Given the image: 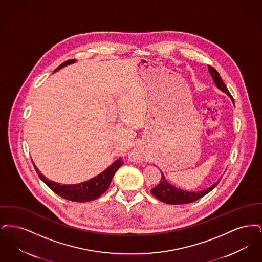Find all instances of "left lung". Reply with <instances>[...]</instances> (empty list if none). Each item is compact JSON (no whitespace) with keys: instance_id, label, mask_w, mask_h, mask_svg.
Returning <instances> with one entry per match:
<instances>
[{"instance_id":"8db88e82","label":"left lung","mask_w":262,"mask_h":262,"mask_svg":"<svg viewBox=\"0 0 262 262\" xmlns=\"http://www.w3.org/2000/svg\"><path fill=\"white\" fill-rule=\"evenodd\" d=\"M208 71L211 75L216 86L219 88L220 90H222L225 93H227L228 96L234 102V99H233L231 93L229 92L227 86L225 85L224 81L222 80L219 73L211 66H208ZM219 182H220V180H218V182L216 184H214L212 187L206 188L205 190L198 191V192H189V191H186V190L177 188L176 187H173L172 185H170L166 181L164 174H162L159 184L156 187L151 188V193L157 200H161L163 202L168 203V204H173V205L187 204V203H190V202H193L195 200H200L202 196H204L205 194L210 192L212 189L218 185Z\"/></svg>"}]
</instances>
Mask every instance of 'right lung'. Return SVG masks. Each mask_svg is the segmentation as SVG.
<instances>
[{
  "label": "right lung",
  "mask_w": 262,
  "mask_h": 262,
  "mask_svg": "<svg viewBox=\"0 0 262 262\" xmlns=\"http://www.w3.org/2000/svg\"><path fill=\"white\" fill-rule=\"evenodd\" d=\"M75 61L76 60L74 59V60H68V61L62 62V64H60L56 69L55 72L62 69V67L67 66V64L74 63ZM123 164H124L123 159L119 158L101 174L89 180L88 182L77 184V185H61L59 183L52 182L39 172V170L36 168L35 165H34V168L37 172L39 178L48 187H50L54 192H56L58 195L62 196V199L72 200L75 202H86V201L98 199L101 194H103L108 189L114 174Z\"/></svg>",
  "instance_id": "right-lung-1"
}]
</instances>
